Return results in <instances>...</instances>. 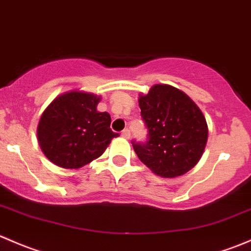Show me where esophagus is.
Listing matches in <instances>:
<instances>
[{
	"label": "esophagus",
	"instance_id": "34e87169",
	"mask_svg": "<svg viewBox=\"0 0 251 251\" xmlns=\"http://www.w3.org/2000/svg\"><path fill=\"white\" fill-rule=\"evenodd\" d=\"M130 136H131V132H130V130H128V128H125V130L121 132V137H124V138H126V139L130 138Z\"/></svg>",
	"mask_w": 251,
	"mask_h": 251
}]
</instances>
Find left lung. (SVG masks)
Here are the masks:
<instances>
[{
    "instance_id": "8db88e82",
    "label": "left lung",
    "mask_w": 251,
    "mask_h": 251,
    "mask_svg": "<svg viewBox=\"0 0 251 251\" xmlns=\"http://www.w3.org/2000/svg\"><path fill=\"white\" fill-rule=\"evenodd\" d=\"M138 102L148 128L146 143L132 142L138 159L163 178L189 172L201 159L208 139L201 109L188 95L166 84L154 85Z\"/></svg>"
}]
</instances>
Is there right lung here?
I'll return each mask as SVG.
<instances>
[{"mask_svg":"<svg viewBox=\"0 0 251 251\" xmlns=\"http://www.w3.org/2000/svg\"><path fill=\"white\" fill-rule=\"evenodd\" d=\"M101 97L83 91L57 96L44 110L37 127L42 151L56 166L80 168L101 156L119 133L110 130V115L97 112Z\"/></svg>","mask_w":251,"mask_h":251,"instance_id":"right-lung-1","label":"right lung"}]
</instances>
